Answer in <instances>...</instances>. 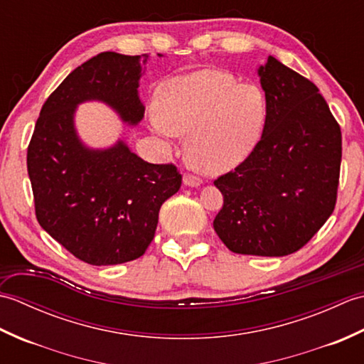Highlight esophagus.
Wrapping results in <instances>:
<instances>
[{
  "mask_svg": "<svg viewBox=\"0 0 364 364\" xmlns=\"http://www.w3.org/2000/svg\"><path fill=\"white\" fill-rule=\"evenodd\" d=\"M183 183H184V186L198 188L200 184H202V180H200L198 176H194V175H184L183 176Z\"/></svg>",
  "mask_w": 364,
  "mask_h": 364,
  "instance_id": "obj_1",
  "label": "esophagus"
}]
</instances>
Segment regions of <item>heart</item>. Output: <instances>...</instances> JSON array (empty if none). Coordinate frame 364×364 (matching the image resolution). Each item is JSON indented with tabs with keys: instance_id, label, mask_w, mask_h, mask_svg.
I'll use <instances>...</instances> for the list:
<instances>
[{
	"instance_id": "heart-1",
	"label": "heart",
	"mask_w": 364,
	"mask_h": 364,
	"mask_svg": "<svg viewBox=\"0 0 364 364\" xmlns=\"http://www.w3.org/2000/svg\"><path fill=\"white\" fill-rule=\"evenodd\" d=\"M267 122V98L257 84L203 68L162 84L151 125L159 134H188L189 161L205 173L235 168L258 145Z\"/></svg>"
}]
</instances>
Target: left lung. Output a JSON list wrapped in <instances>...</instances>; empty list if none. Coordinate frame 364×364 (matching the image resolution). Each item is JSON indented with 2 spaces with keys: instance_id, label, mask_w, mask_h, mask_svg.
<instances>
[{
  "instance_id": "8db88e82",
  "label": "left lung",
  "mask_w": 364,
  "mask_h": 364,
  "mask_svg": "<svg viewBox=\"0 0 364 364\" xmlns=\"http://www.w3.org/2000/svg\"><path fill=\"white\" fill-rule=\"evenodd\" d=\"M267 122L258 145L214 181L223 206L214 230L231 252L284 257L335 210L341 129L319 89L274 56L258 67Z\"/></svg>"
}]
</instances>
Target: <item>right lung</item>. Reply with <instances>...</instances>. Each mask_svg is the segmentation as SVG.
<instances>
[{"mask_svg": "<svg viewBox=\"0 0 364 364\" xmlns=\"http://www.w3.org/2000/svg\"><path fill=\"white\" fill-rule=\"evenodd\" d=\"M149 59L106 51L75 68L42 106L28 146L38 223L92 266L142 257L161 205L181 186L175 166L150 164L123 139L92 149L75 127L76 107L86 102L105 103L123 123L137 127L145 112L139 81Z\"/></svg>", "mask_w": 364, "mask_h": 364, "instance_id": "right-lung-1", "label": "right lung"}]
</instances>
